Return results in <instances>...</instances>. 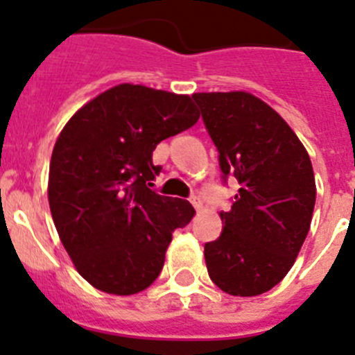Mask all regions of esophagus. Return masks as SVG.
<instances>
[{
	"label": "esophagus",
	"instance_id": "34e87169",
	"mask_svg": "<svg viewBox=\"0 0 355 355\" xmlns=\"http://www.w3.org/2000/svg\"><path fill=\"white\" fill-rule=\"evenodd\" d=\"M190 202L193 204V207L197 211H202L204 209V200H202V197H199V195H193V197H191V199H190Z\"/></svg>",
	"mask_w": 355,
	"mask_h": 355
}]
</instances>
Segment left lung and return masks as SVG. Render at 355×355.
I'll return each instance as SVG.
<instances>
[{"instance_id": "8db88e82", "label": "left lung", "mask_w": 355, "mask_h": 355, "mask_svg": "<svg viewBox=\"0 0 355 355\" xmlns=\"http://www.w3.org/2000/svg\"><path fill=\"white\" fill-rule=\"evenodd\" d=\"M220 153L225 178L239 190L223 232L206 243L204 259L216 287L252 297L271 291L294 266L313 216V167L294 130L268 103L246 91L193 93Z\"/></svg>"}]
</instances>
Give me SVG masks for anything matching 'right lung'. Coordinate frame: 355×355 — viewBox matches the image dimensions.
I'll return each mask as SVG.
<instances>
[{"instance_id":"right-lung-1","label":"right lung","mask_w":355,"mask_h":355,"mask_svg":"<svg viewBox=\"0 0 355 355\" xmlns=\"http://www.w3.org/2000/svg\"><path fill=\"white\" fill-rule=\"evenodd\" d=\"M190 95L118 84L80 107L58 135L47 197L60 239L79 275L114 295L158 278L172 232L190 223L188 200L149 190L162 171L153 151L193 126Z\"/></svg>"}]
</instances>
